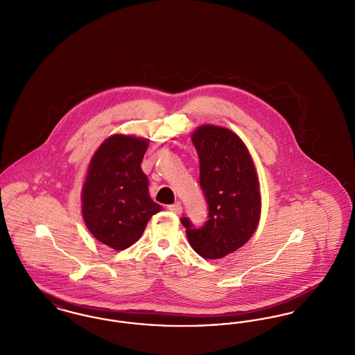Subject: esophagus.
Instances as JSON below:
<instances>
[{
    "instance_id": "34e87169",
    "label": "esophagus",
    "mask_w": 355,
    "mask_h": 355,
    "mask_svg": "<svg viewBox=\"0 0 355 355\" xmlns=\"http://www.w3.org/2000/svg\"><path fill=\"white\" fill-rule=\"evenodd\" d=\"M168 210L174 213V214H181L182 213V206L180 203H174V205H169Z\"/></svg>"
}]
</instances>
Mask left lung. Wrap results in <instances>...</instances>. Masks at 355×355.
Returning a JSON list of instances; mask_svg holds the SVG:
<instances>
[{"label": "left lung", "mask_w": 355, "mask_h": 355, "mask_svg": "<svg viewBox=\"0 0 355 355\" xmlns=\"http://www.w3.org/2000/svg\"><path fill=\"white\" fill-rule=\"evenodd\" d=\"M191 141L200 158V185L207 220L197 227L181 218L190 246L206 259L236 252L253 236L261 213L252 157L238 135L213 125L198 128Z\"/></svg>", "instance_id": "left-lung-1"}]
</instances>
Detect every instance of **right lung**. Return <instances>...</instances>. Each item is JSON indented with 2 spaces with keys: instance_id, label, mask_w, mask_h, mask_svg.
<instances>
[{
  "instance_id": "obj_1",
  "label": "right lung",
  "mask_w": 355,
  "mask_h": 355,
  "mask_svg": "<svg viewBox=\"0 0 355 355\" xmlns=\"http://www.w3.org/2000/svg\"><path fill=\"white\" fill-rule=\"evenodd\" d=\"M148 139L109 137L93 155L83 190V216L89 232L116 250L132 246L148 220L162 207L148 190L141 162Z\"/></svg>"
}]
</instances>
